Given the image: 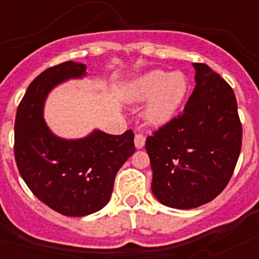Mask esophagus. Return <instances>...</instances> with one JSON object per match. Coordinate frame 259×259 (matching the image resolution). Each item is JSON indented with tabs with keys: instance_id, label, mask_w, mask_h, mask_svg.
Instances as JSON below:
<instances>
[{
	"instance_id": "obj_1",
	"label": "esophagus",
	"mask_w": 259,
	"mask_h": 259,
	"mask_svg": "<svg viewBox=\"0 0 259 259\" xmlns=\"http://www.w3.org/2000/svg\"><path fill=\"white\" fill-rule=\"evenodd\" d=\"M145 145V136L141 134H136L135 136V146H136V149H141Z\"/></svg>"
}]
</instances>
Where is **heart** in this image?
Segmentation results:
<instances>
[{"label":"heart","mask_w":259,"mask_h":259,"mask_svg":"<svg viewBox=\"0 0 259 259\" xmlns=\"http://www.w3.org/2000/svg\"><path fill=\"white\" fill-rule=\"evenodd\" d=\"M188 79L183 72L153 70L128 84L125 101L140 104L150 100L143 110V118L152 127H162L174 119L188 93Z\"/></svg>","instance_id":"heart-1"}]
</instances>
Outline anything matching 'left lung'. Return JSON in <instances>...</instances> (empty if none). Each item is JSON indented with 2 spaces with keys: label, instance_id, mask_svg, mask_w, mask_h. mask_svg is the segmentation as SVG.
I'll list each match as a JSON object with an SVG mask.
<instances>
[{
  "label": "left lung",
  "instance_id": "1",
  "mask_svg": "<svg viewBox=\"0 0 259 259\" xmlns=\"http://www.w3.org/2000/svg\"><path fill=\"white\" fill-rule=\"evenodd\" d=\"M193 67L196 87L183 113L145 143L153 194L164 206L180 210L214 200L230 182L241 150L232 88L207 65Z\"/></svg>",
  "mask_w": 259,
  "mask_h": 259
}]
</instances>
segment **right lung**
Wrapping results in <instances>:
<instances>
[{
	"label": "right lung",
	"mask_w": 259,
	"mask_h": 259,
	"mask_svg": "<svg viewBox=\"0 0 259 259\" xmlns=\"http://www.w3.org/2000/svg\"><path fill=\"white\" fill-rule=\"evenodd\" d=\"M87 76V66L68 61L41 72L27 89L15 118L14 154L32 193L67 217H85L106 206L119 168L135 153L134 132L93 130L81 139L53 134L44 119L48 95L59 84Z\"/></svg>",
	"instance_id": "1"
}]
</instances>
